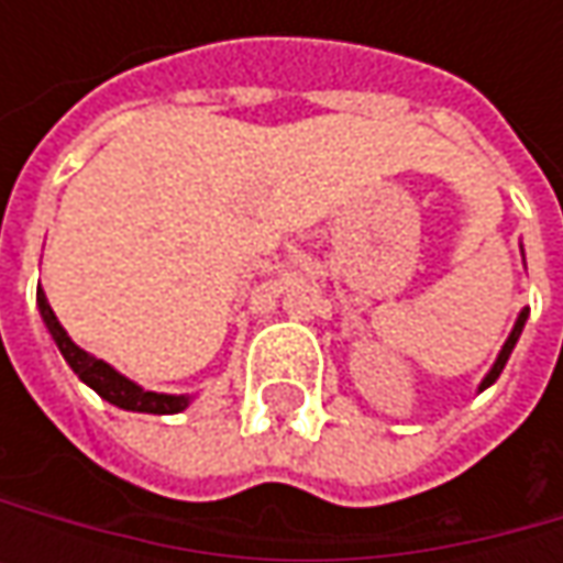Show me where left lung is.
<instances>
[{
  "label": "left lung",
  "instance_id": "1",
  "mask_svg": "<svg viewBox=\"0 0 563 563\" xmlns=\"http://www.w3.org/2000/svg\"><path fill=\"white\" fill-rule=\"evenodd\" d=\"M527 319H530V310H520V316H517V322H514V329H510L508 341L501 344V351H498V357H495V363H492V369H488L486 378L479 382V391H486L488 385H492L495 378L501 376V369H505V363H508L510 351H514V344H517V338H520V332H523V325H527Z\"/></svg>",
  "mask_w": 563,
  "mask_h": 563
}]
</instances>
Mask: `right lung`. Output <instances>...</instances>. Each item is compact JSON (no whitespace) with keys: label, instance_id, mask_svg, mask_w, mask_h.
Instances as JSON below:
<instances>
[{"label":"right lung","instance_id":"obj_1","mask_svg":"<svg viewBox=\"0 0 563 563\" xmlns=\"http://www.w3.org/2000/svg\"><path fill=\"white\" fill-rule=\"evenodd\" d=\"M36 307H40V316H43V322H46V329H49V335H53L55 347L62 351L65 363H68V366L75 369V376L80 378L84 385H90L102 400L115 404L121 410L156 413V417L181 413L187 404L194 400V395H163V391H150V388L131 382L128 376H121L119 369L109 366L106 360L93 357V354H87L84 347H77L75 341H71V335L62 329V322H58V316L53 313V307H49L43 288H36Z\"/></svg>","mask_w":563,"mask_h":563}]
</instances>
